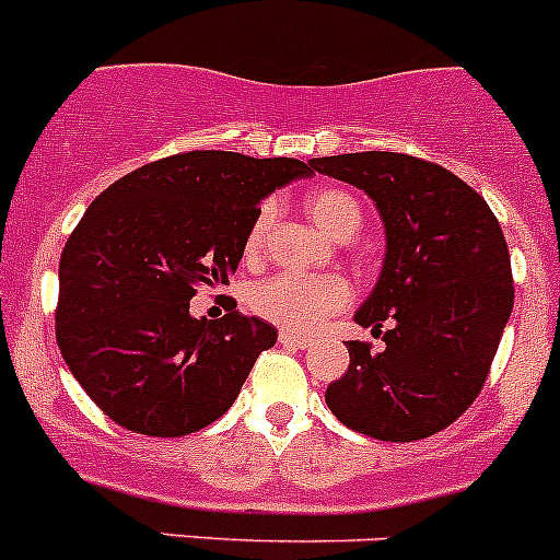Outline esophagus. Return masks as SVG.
<instances>
[{"mask_svg":"<svg viewBox=\"0 0 560 560\" xmlns=\"http://www.w3.org/2000/svg\"><path fill=\"white\" fill-rule=\"evenodd\" d=\"M277 340H280L283 346H296V349H307V346H313L311 335H296V332H280L277 335Z\"/></svg>","mask_w":560,"mask_h":560,"instance_id":"34e87169","label":"esophagus"}]
</instances>
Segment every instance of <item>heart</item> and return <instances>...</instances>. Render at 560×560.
<instances>
[{"mask_svg":"<svg viewBox=\"0 0 560 560\" xmlns=\"http://www.w3.org/2000/svg\"><path fill=\"white\" fill-rule=\"evenodd\" d=\"M305 211L318 231L338 242H349L363 228V211L351 195L340 189H318L307 195ZM269 209H260L244 236V258H258L264 247ZM351 300L349 283L338 275H271L247 291V307L264 322L289 332L316 329L324 318L343 311Z\"/></svg>","mask_w":560,"mask_h":560,"instance_id":"1","label":"heart"}]
</instances>
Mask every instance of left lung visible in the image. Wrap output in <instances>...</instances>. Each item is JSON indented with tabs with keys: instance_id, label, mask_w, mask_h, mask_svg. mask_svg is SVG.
I'll return each instance as SVG.
<instances>
[{
	"instance_id": "1",
	"label": "left lung",
	"mask_w": 560,
	"mask_h": 560,
	"mask_svg": "<svg viewBox=\"0 0 560 560\" xmlns=\"http://www.w3.org/2000/svg\"><path fill=\"white\" fill-rule=\"evenodd\" d=\"M311 167L369 191L387 236L380 283L354 316L385 349L346 340L349 369L327 387V407L385 443L436 434L481 393L514 305L498 217L459 175L409 153H343Z\"/></svg>"
}]
</instances>
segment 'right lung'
<instances>
[{
    "label": "right lung",
    "instance_id": "right-lung-1",
    "mask_svg": "<svg viewBox=\"0 0 560 560\" xmlns=\"http://www.w3.org/2000/svg\"><path fill=\"white\" fill-rule=\"evenodd\" d=\"M313 170L300 159L186 151L142 164L95 197L60 258L57 346L117 425L184 436L231 409L277 329L228 311L191 318L228 285L266 195Z\"/></svg>",
    "mask_w": 560,
    "mask_h": 560
}]
</instances>
